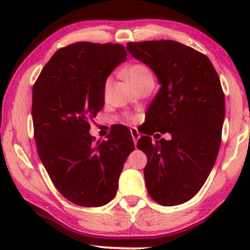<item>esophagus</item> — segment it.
<instances>
[{
	"label": "esophagus",
	"instance_id": "1",
	"mask_svg": "<svg viewBox=\"0 0 250 250\" xmlns=\"http://www.w3.org/2000/svg\"><path fill=\"white\" fill-rule=\"evenodd\" d=\"M130 134H131V137H133L134 143H135V145H136L137 140L140 139V136H141V135H140L139 130H137L136 128H131V129H130Z\"/></svg>",
	"mask_w": 250,
	"mask_h": 250
}]
</instances>
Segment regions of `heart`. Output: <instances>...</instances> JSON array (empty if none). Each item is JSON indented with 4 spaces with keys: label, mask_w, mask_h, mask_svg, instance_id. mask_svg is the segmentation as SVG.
Here are the masks:
<instances>
[{
    "label": "heart",
    "mask_w": 250,
    "mask_h": 250,
    "mask_svg": "<svg viewBox=\"0 0 250 250\" xmlns=\"http://www.w3.org/2000/svg\"><path fill=\"white\" fill-rule=\"evenodd\" d=\"M123 75H125V79H127L135 88H136L137 85H139L141 82L145 81L147 77H150L151 73L146 65L135 63V64H130L129 67H127L125 70H123ZM110 84H111V79L110 77H108V79L104 81V84H103V94H104V96L108 95L109 89H110Z\"/></svg>",
    "instance_id": "heart-1"
}]
</instances>
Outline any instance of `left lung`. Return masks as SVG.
Returning a JSON list of instances; mask_svg holds the SVG:
<instances>
[{"instance_id": "left-lung-1", "label": "left lung", "mask_w": 250, "mask_h": 250, "mask_svg": "<svg viewBox=\"0 0 250 250\" xmlns=\"http://www.w3.org/2000/svg\"><path fill=\"white\" fill-rule=\"evenodd\" d=\"M127 50L160 83L147 111L151 129L145 134L171 135L169 141H137L148 160L147 190L160 205H182L199 193L219 154L226 114L219 75L205 54L171 40L129 42Z\"/></svg>"}]
</instances>
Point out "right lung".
I'll return each instance as SVG.
<instances>
[{
	"mask_svg": "<svg viewBox=\"0 0 250 250\" xmlns=\"http://www.w3.org/2000/svg\"><path fill=\"white\" fill-rule=\"evenodd\" d=\"M125 59L121 44L73 43L54 54L33 87L40 159L57 190L82 207H101L114 199L135 149L125 127L102 142L89 134V122L104 105V81Z\"/></svg>",
	"mask_w": 250,
	"mask_h": 250,
	"instance_id": "right-lung-1",
	"label": "right lung"
}]
</instances>
